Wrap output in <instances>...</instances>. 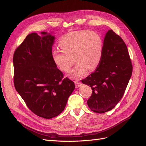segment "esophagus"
I'll list each match as a JSON object with an SVG mask.
<instances>
[{
	"label": "esophagus",
	"mask_w": 146,
	"mask_h": 146,
	"mask_svg": "<svg viewBox=\"0 0 146 146\" xmlns=\"http://www.w3.org/2000/svg\"><path fill=\"white\" fill-rule=\"evenodd\" d=\"M75 84H76V88H78L82 85V83L79 82L78 81H75Z\"/></svg>",
	"instance_id": "1"
}]
</instances>
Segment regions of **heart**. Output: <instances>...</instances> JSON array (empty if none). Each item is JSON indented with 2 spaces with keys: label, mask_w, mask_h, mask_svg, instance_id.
I'll return each mask as SVG.
<instances>
[{
  "label": "heart",
  "mask_w": 146,
  "mask_h": 146,
  "mask_svg": "<svg viewBox=\"0 0 146 146\" xmlns=\"http://www.w3.org/2000/svg\"><path fill=\"white\" fill-rule=\"evenodd\" d=\"M59 45L62 50L53 52V60L63 72H68L76 61L77 64L68 74L71 79H80L88 70L96 69L103 56V39L92 31L69 32L61 38Z\"/></svg>",
  "instance_id": "obj_1"
}]
</instances>
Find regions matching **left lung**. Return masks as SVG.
<instances>
[{
	"mask_svg": "<svg viewBox=\"0 0 146 146\" xmlns=\"http://www.w3.org/2000/svg\"><path fill=\"white\" fill-rule=\"evenodd\" d=\"M132 70L125 42L112 30H108L104 38L103 56L99 65L94 72L82 80L92 90L87 101L92 111L104 113L115 107L124 94Z\"/></svg>",
	"mask_w": 146,
	"mask_h": 146,
	"instance_id": "obj_1",
	"label": "left lung"
}]
</instances>
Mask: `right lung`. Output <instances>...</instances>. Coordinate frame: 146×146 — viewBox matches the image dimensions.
I'll list each match as a JSON object with an SVG mask.
<instances>
[{
    "instance_id": "right-lung-1",
    "label": "right lung",
    "mask_w": 146,
    "mask_h": 146,
    "mask_svg": "<svg viewBox=\"0 0 146 146\" xmlns=\"http://www.w3.org/2000/svg\"><path fill=\"white\" fill-rule=\"evenodd\" d=\"M29 34L13 55L14 84L16 90L28 108L45 119L62 112L74 83L56 68L52 47L55 36L45 32Z\"/></svg>"
}]
</instances>
